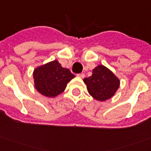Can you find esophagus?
Returning a JSON list of instances; mask_svg holds the SVG:
<instances>
[{
  "label": "esophagus",
  "mask_w": 151,
  "mask_h": 151,
  "mask_svg": "<svg viewBox=\"0 0 151 151\" xmlns=\"http://www.w3.org/2000/svg\"><path fill=\"white\" fill-rule=\"evenodd\" d=\"M77 76L80 77V78H84V76H85V75L83 74V73H80V74H78Z\"/></svg>",
  "instance_id": "esophagus-1"
}]
</instances>
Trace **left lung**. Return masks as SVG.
<instances>
[{
	"instance_id": "1",
	"label": "left lung",
	"mask_w": 151,
	"mask_h": 151,
	"mask_svg": "<svg viewBox=\"0 0 151 151\" xmlns=\"http://www.w3.org/2000/svg\"><path fill=\"white\" fill-rule=\"evenodd\" d=\"M88 92L96 101H104L116 93L120 80L113 72L103 65H99L92 70L91 76L83 79Z\"/></svg>"
}]
</instances>
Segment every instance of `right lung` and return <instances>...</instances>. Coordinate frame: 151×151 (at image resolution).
Masks as SVG:
<instances>
[{"label":"right lung","mask_w":151,"mask_h":151,"mask_svg":"<svg viewBox=\"0 0 151 151\" xmlns=\"http://www.w3.org/2000/svg\"><path fill=\"white\" fill-rule=\"evenodd\" d=\"M33 76L35 88L39 93L47 97H55L64 91L75 75L54 60L35 68Z\"/></svg>","instance_id":"1"}]
</instances>
